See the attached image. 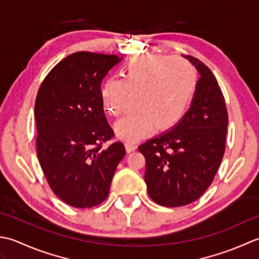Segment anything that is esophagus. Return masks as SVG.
Returning <instances> with one entry per match:
<instances>
[{"mask_svg": "<svg viewBox=\"0 0 259 259\" xmlns=\"http://www.w3.org/2000/svg\"><path fill=\"white\" fill-rule=\"evenodd\" d=\"M125 146H126V151H127L128 153L135 151V149H136V145H135V143H133V142H126Z\"/></svg>", "mask_w": 259, "mask_h": 259, "instance_id": "obj_1", "label": "esophagus"}]
</instances>
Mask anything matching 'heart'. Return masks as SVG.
<instances>
[{"label":"heart","instance_id":"obj_1","mask_svg":"<svg viewBox=\"0 0 259 259\" xmlns=\"http://www.w3.org/2000/svg\"><path fill=\"white\" fill-rule=\"evenodd\" d=\"M122 77H109L100 86L105 110L113 116L123 112L128 95H135V112L115 123L119 139L133 142L156 127L166 131L186 116L196 96L198 73L184 60L147 55L133 58L122 69Z\"/></svg>","mask_w":259,"mask_h":259}]
</instances>
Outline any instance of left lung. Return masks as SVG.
Segmentation results:
<instances>
[{
    "label": "left lung",
    "instance_id": "1",
    "mask_svg": "<svg viewBox=\"0 0 259 259\" xmlns=\"http://www.w3.org/2000/svg\"><path fill=\"white\" fill-rule=\"evenodd\" d=\"M183 57L200 73L191 106L180 123L139 146L145 156L147 193L164 207L187 205L210 187L223 161L228 127L217 79L197 58Z\"/></svg>",
    "mask_w": 259,
    "mask_h": 259
}]
</instances>
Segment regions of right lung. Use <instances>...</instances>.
<instances>
[{"label": "right lung", "instance_id": "1", "mask_svg": "<svg viewBox=\"0 0 259 259\" xmlns=\"http://www.w3.org/2000/svg\"><path fill=\"white\" fill-rule=\"evenodd\" d=\"M123 58L79 51L62 59L36 95V154L56 196L75 208H92L108 197L125 146L112 139L100 85Z\"/></svg>", "mask_w": 259, "mask_h": 259}]
</instances>
